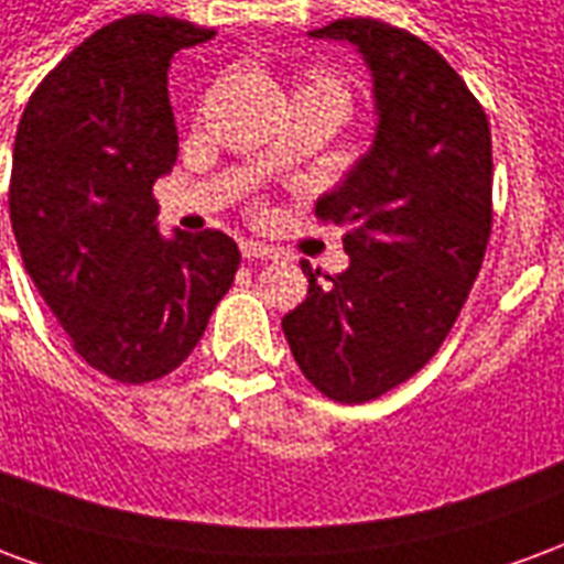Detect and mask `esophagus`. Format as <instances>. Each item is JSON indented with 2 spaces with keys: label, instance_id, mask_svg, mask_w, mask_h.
I'll list each match as a JSON object with an SVG mask.
<instances>
[{
  "label": "esophagus",
  "instance_id": "1",
  "mask_svg": "<svg viewBox=\"0 0 564 564\" xmlns=\"http://www.w3.org/2000/svg\"><path fill=\"white\" fill-rule=\"evenodd\" d=\"M241 257L247 262H253V259H278V247L271 245H262V241H241Z\"/></svg>",
  "mask_w": 564,
  "mask_h": 564
}]
</instances>
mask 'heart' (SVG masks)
Returning a JSON list of instances; mask_svg holds the SVG:
<instances>
[{"label": "heart", "instance_id": "b5f03b06", "mask_svg": "<svg viewBox=\"0 0 564 564\" xmlns=\"http://www.w3.org/2000/svg\"><path fill=\"white\" fill-rule=\"evenodd\" d=\"M311 84H329V87H335V84H332L329 78H314V80H311Z\"/></svg>", "mask_w": 564, "mask_h": 564}]
</instances>
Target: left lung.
<instances>
[{"instance_id":"8db88e82","label":"left lung","mask_w":564,"mask_h":564,"mask_svg":"<svg viewBox=\"0 0 564 564\" xmlns=\"http://www.w3.org/2000/svg\"><path fill=\"white\" fill-rule=\"evenodd\" d=\"M311 35L366 59L378 127L317 198L319 220L347 226L350 265L319 274L302 259L307 295L281 326L323 395L362 404L414 378L471 293L492 229V135L465 80L411 32L347 18Z\"/></svg>"}]
</instances>
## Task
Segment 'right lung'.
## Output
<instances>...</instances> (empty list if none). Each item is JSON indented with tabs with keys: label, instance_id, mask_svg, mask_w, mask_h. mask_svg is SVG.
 I'll list each match as a JSON object with an SVG mask.
<instances>
[{
	"label": "right lung",
	"instance_id": "add662e5",
	"mask_svg": "<svg viewBox=\"0 0 564 564\" xmlns=\"http://www.w3.org/2000/svg\"><path fill=\"white\" fill-rule=\"evenodd\" d=\"M214 30L129 14L32 93L11 162V229L35 290L96 371L148 383L193 354L241 262L217 229L165 238L156 177L177 160L169 66Z\"/></svg>",
	"mask_w": 564,
	"mask_h": 564
}]
</instances>
